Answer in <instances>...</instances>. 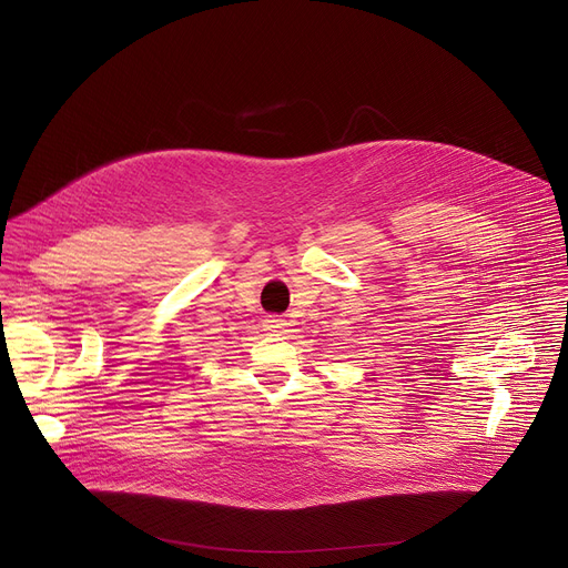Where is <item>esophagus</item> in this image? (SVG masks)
I'll return each instance as SVG.
<instances>
[{
  "mask_svg": "<svg viewBox=\"0 0 568 568\" xmlns=\"http://www.w3.org/2000/svg\"><path fill=\"white\" fill-rule=\"evenodd\" d=\"M263 323H265L263 328H265L267 333H274V335H276V333H283V331H285V326H287L285 318H281V316H274V314H272V316H267Z\"/></svg>",
  "mask_w": 568,
  "mask_h": 568,
  "instance_id": "obj_1",
  "label": "esophagus"
}]
</instances>
